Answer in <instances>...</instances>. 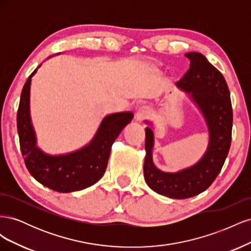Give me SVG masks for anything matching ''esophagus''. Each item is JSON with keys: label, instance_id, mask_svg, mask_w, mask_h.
Listing matches in <instances>:
<instances>
[{"label": "esophagus", "instance_id": "obj_1", "mask_svg": "<svg viewBox=\"0 0 251 251\" xmlns=\"http://www.w3.org/2000/svg\"><path fill=\"white\" fill-rule=\"evenodd\" d=\"M150 115H151V110L148 107H146V105H144V107L139 108L137 113H136V120L139 121V123H141V121L149 118Z\"/></svg>", "mask_w": 251, "mask_h": 251}]
</instances>
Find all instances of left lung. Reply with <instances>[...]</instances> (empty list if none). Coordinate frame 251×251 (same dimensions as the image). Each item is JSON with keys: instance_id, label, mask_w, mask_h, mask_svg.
<instances>
[{"instance_id": "8db88e82", "label": "left lung", "mask_w": 251, "mask_h": 251, "mask_svg": "<svg viewBox=\"0 0 251 251\" xmlns=\"http://www.w3.org/2000/svg\"><path fill=\"white\" fill-rule=\"evenodd\" d=\"M185 56L191 65L177 85L191 93L206 121L209 132L206 153L191 168L178 173H164L153 163L154 134L149 126L146 127L144 179L154 192L173 199L191 198L207 189L222 170L231 143L232 107L224 76L201 53L189 52Z\"/></svg>"}]
</instances>
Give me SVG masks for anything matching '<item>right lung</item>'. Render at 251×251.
Segmentation results:
<instances>
[{"mask_svg":"<svg viewBox=\"0 0 251 251\" xmlns=\"http://www.w3.org/2000/svg\"><path fill=\"white\" fill-rule=\"evenodd\" d=\"M36 70L30 74L22 90L17 117L20 147L26 168L35 180L53 191H81L95 184L103 176L112 144L131 123L133 114L121 112L104 117L92 141L78 151L59 156L45 154L36 147L29 109L30 85Z\"/></svg>","mask_w":251,"mask_h":251,"instance_id":"right-lung-1","label":"right lung"}]
</instances>
